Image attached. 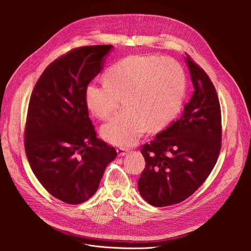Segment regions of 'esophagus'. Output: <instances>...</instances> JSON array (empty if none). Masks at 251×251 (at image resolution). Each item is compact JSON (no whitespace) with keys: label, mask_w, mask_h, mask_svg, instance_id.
<instances>
[{"label":"esophagus","mask_w":251,"mask_h":251,"mask_svg":"<svg viewBox=\"0 0 251 251\" xmlns=\"http://www.w3.org/2000/svg\"><path fill=\"white\" fill-rule=\"evenodd\" d=\"M116 151H117V154H118L119 157H123L128 153V151L126 149H123V148H118Z\"/></svg>","instance_id":"34e87169"}]
</instances>
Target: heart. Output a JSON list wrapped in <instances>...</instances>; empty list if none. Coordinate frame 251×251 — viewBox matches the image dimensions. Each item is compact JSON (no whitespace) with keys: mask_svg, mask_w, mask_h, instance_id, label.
I'll return each instance as SVG.
<instances>
[{"mask_svg":"<svg viewBox=\"0 0 251 251\" xmlns=\"http://www.w3.org/2000/svg\"><path fill=\"white\" fill-rule=\"evenodd\" d=\"M103 80L105 85L86 88L85 103L92 115L104 120L124 100L126 111L101 128L102 138L118 147L133 146L147 128L157 131L168 126L185 99L182 65L157 54L128 56L107 70Z\"/></svg>","mask_w":251,"mask_h":251,"instance_id":"1","label":"heart"}]
</instances>
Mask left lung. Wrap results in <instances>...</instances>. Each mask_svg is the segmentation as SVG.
Instances as JSON below:
<instances>
[{
    "label": "left lung",
    "instance_id": "1",
    "mask_svg": "<svg viewBox=\"0 0 251 251\" xmlns=\"http://www.w3.org/2000/svg\"><path fill=\"white\" fill-rule=\"evenodd\" d=\"M194 92L180 119L157 134L141 153L146 167L140 195L154 206L185 201L206 180L221 151L222 114L216 88L204 71L186 57Z\"/></svg>",
    "mask_w": 251,
    "mask_h": 251
}]
</instances>
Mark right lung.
Returning <instances> with one entry per match:
<instances>
[{"instance_id":"add662e5","label":"right lung","mask_w":251,"mask_h":251,"mask_svg":"<svg viewBox=\"0 0 251 251\" xmlns=\"http://www.w3.org/2000/svg\"><path fill=\"white\" fill-rule=\"evenodd\" d=\"M113 47L75 49L51 62L35 83L25 124V149L43 187L69 204L89 200L105 168L117 156L96 137L85 90Z\"/></svg>"}]
</instances>
